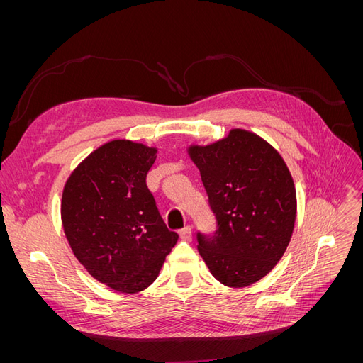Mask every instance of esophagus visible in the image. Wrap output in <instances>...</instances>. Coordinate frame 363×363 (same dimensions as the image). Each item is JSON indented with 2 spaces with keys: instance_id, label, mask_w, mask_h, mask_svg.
Returning a JSON list of instances; mask_svg holds the SVG:
<instances>
[{
  "instance_id": "esophagus-1",
  "label": "esophagus",
  "mask_w": 363,
  "mask_h": 363,
  "mask_svg": "<svg viewBox=\"0 0 363 363\" xmlns=\"http://www.w3.org/2000/svg\"><path fill=\"white\" fill-rule=\"evenodd\" d=\"M179 235H180V238L183 240H191L192 239V228H191V225H186L184 228H182L180 232H179Z\"/></svg>"
}]
</instances>
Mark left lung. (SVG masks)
Listing matches in <instances>:
<instances>
[{"mask_svg":"<svg viewBox=\"0 0 363 363\" xmlns=\"http://www.w3.org/2000/svg\"><path fill=\"white\" fill-rule=\"evenodd\" d=\"M189 155L216 219L213 235L196 233L200 255L218 281L250 286L276 267L291 240V172L267 140L239 128L212 145L191 147Z\"/></svg>","mask_w":363,"mask_h":363,"instance_id":"left-lung-1","label":"left lung"}]
</instances>
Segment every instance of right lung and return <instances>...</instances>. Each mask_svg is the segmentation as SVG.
I'll return each mask as SVG.
<instances>
[{"label":"right lung","mask_w":363,"mask_h":363,"mask_svg":"<svg viewBox=\"0 0 363 363\" xmlns=\"http://www.w3.org/2000/svg\"><path fill=\"white\" fill-rule=\"evenodd\" d=\"M156 148L112 140L74 169L62 195V224L74 256L115 291H144L179 235L168 230L147 186Z\"/></svg>","instance_id":"right-lung-1"}]
</instances>
